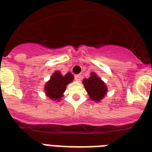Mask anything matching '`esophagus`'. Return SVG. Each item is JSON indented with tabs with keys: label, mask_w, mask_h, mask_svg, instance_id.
Here are the masks:
<instances>
[{
	"label": "esophagus",
	"mask_w": 152,
	"mask_h": 152,
	"mask_svg": "<svg viewBox=\"0 0 152 152\" xmlns=\"http://www.w3.org/2000/svg\"><path fill=\"white\" fill-rule=\"evenodd\" d=\"M75 80H76V81H78V82H80L81 80V76H80V75H76L75 76Z\"/></svg>",
	"instance_id": "esophagus-1"
}]
</instances>
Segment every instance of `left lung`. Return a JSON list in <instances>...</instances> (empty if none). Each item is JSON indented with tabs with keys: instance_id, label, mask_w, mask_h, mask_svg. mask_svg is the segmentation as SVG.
<instances>
[{
	"instance_id": "obj_1",
	"label": "left lung",
	"mask_w": 152,
	"mask_h": 152,
	"mask_svg": "<svg viewBox=\"0 0 152 152\" xmlns=\"http://www.w3.org/2000/svg\"><path fill=\"white\" fill-rule=\"evenodd\" d=\"M83 83L89 97L93 101L100 102L106 95L107 88L106 83L95 72H91L88 79H84Z\"/></svg>"
}]
</instances>
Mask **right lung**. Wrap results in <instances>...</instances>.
I'll return each mask as SVG.
<instances>
[{
  "label": "right lung",
  "instance_id": "obj_1",
  "mask_svg": "<svg viewBox=\"0 0 152 152\" xmlns=\"http://www.w3.org/2000/svg\"><path fill=\"white\" fill-rule=\"evenodd\" d=\"M74 79L72 74L68 72L63 76L60 72H55L50 77V80L45 85V93L47 97L53 101H60L63 97V93L66 86L71 83Z\"/></svg>",
  "mask_w": 152,
  "mask_h": 152
}]
</instances>
